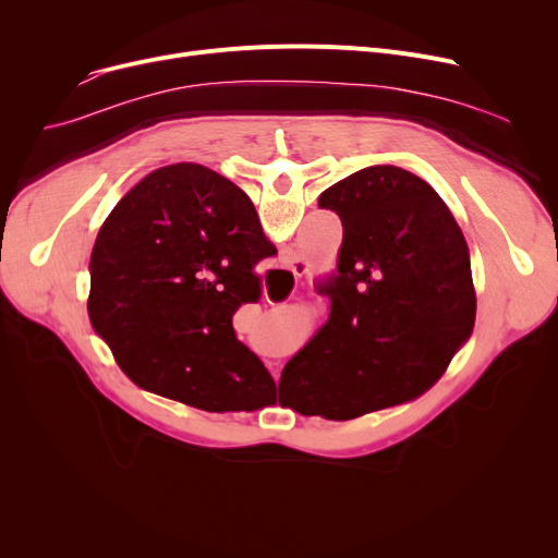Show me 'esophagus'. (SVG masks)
<instances>
[{
    "label": "esophagus",
    "mask_w": 558,
    "mask_h": 558,
    "mask_svg": "<svg viewBox=\"0 0 558 558\" xmlns=\"http://www.w3.org/2000/svg\"><path fill=\"white\" fill-rule=\"evenodd\" d=\"M287 262H289L291 274H294L296 278L310 274V262H307V259H303V257H299V255H291Z\"/></svg>",
    "instance_id": "obj_1"
}]
</instances>
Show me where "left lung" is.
<instances>
[{"mask_svg": "<svg viewBox=\"0 0 558 558\" xmlns=\"http://www.w3.org/2000/svg\"><path fill=\"white\" fill-rule=\"evenodd\" d=\"M318 208L343 226L330 318L280 387L301 414L348 421L427 391L471 337L477 296L463 232L416 173L360 169Z\"/></svg>", "mask_w": 558, "mask_h": 558, "instance_id": "1", "label": "left lung"}]
</instances>
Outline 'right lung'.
I'll return each instance as SVG.
<instances>
[{
    "label": "right lung",
    "mask_w": 558,
    "mask_h": 558,
    "mask_svg": "<svg viewBox=\"0 0 558 558\" xmlns=\"http://www.w3.org/2000/svg\"><path fill=\"white\" fill-rule=\"evenodd\" d=\"M274 253L238 185L194 162L160 167L97 234L87 314L140 387L205 412H251L276 385L232 314L259 301L255 267Z\"/></svg>",
    "instance_id": "obj_1"
}]
</instances>
